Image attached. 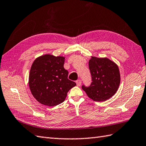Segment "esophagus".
I'll use <instances>...</instances> for the list:
<instances>
[{
    "label": "esophagus",
    "instance_id": "34e87169",
    "mask_svg": "<svg viewBox=\"0 0 146 146\" xmlns=\"http://www.w3.org/2000/svg\"><path fill=\"white\" fill-rule=\"evenodd\" d=\"M76 83L77 84V86H80L81 84V80H78L76 81Z\"/></svg>",
    "mask_w": 146,
    "mask_h": 146
}]
</instances>
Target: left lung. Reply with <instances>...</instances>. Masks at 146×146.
<instances>
[{
  "instance_id": "8db88e82",
  "label": "left lung",
  "mask_w": 146,
  "mask_h": 146,
  "mask_svg": "<svg viewBox=\"0 0 146 146\" xmlns=\"http://www.w3.org/2000/svg\"><path fill=\"white\" fill-rule=\"evenodd\" d=\"M91 75L90 86H82L90 98L95 101H104L113 96L119 88L121 78L119 68L107 58L91 56L89 61Z\"/></svg>"
}]
</instances>
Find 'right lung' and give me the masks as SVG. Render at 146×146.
<instances>
[{
    "label": "right lung",
    "instance_id": "obj_1",
    "mask_svg": "<svg viewBox=\"0 0 146 146\" xmlns=\"http://www.w3.org/2000/svg\"><path fill=\"white\" fill-rule=\"evenodd\" d=\"M65 58L44 55L37 58L30 71L29 84L32 95L40 103L54 106L63 103L76 83L68 79Z\"/></svg>",
    "mask_w": 146,
    "mask_h": 146
}]
</instances>
